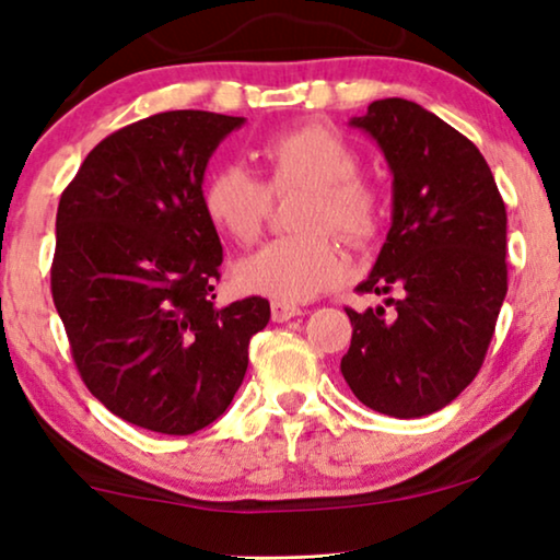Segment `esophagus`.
I'll return each mask as SVG.
<instances>
[{"label": "esophagus", "instance_id": "34e87169", "mask_svg": "<svg viewBox=\"0 0 560 560\" xmlns=\"http://www.w3.org/2000/svg\"><path fill=\"white\" fill-rule=\"evenodd\" d=\"M270 311H272V320H275V324H285V320L301 316V313H303L301 308H298V305L280 303V301H275V303L270 305Z\"/></svg>", "mask_w": 560, "mask_h": 560}]
</instances>
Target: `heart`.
<instances>
[{
  "label": "heart",
  "mask_w": 560,
  "mask_h": 560,
  "mask_svg": "<svg viewBox=\"0 0 560 560\" xmlns=\"http://www.w3.org/2000/svg\"><path fill=\"white\" fill-rule=\"evenodd\" d=\"M267 183L240 165L219 167L203 186V209L229 240H257L272 211V194L308 188L298 209L305 232L275 236L234 265V285L280 303H301L336 285L347 272L334 229L354 247L377 240L385 201L359 175V155L336 129L308 121L280 129L259 144Z\"/></svg>",
  "instance_id": "heart-1"
}]
</instances>
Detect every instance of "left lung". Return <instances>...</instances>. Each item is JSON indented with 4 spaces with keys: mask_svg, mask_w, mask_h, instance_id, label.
<instances>
[{
    "mask_svg": "<svg viewBox=\"0 0 560 560\" xmlns=\"http://www.w3.org/2000/svg\"><path fill=\"white\" fill-rule=\"evenodd\" d=\"M351 125L393 171V226L357 290L394 311L347 308L341 374L366 408L431 416L485 364L508 295V211L477 144L420 104L380 98Z\"/></svg>",
    "mask_w": 560,
    "mask_h": 560,
    "instance_id": "1",
    "label": "left lung"
}]
</instances>
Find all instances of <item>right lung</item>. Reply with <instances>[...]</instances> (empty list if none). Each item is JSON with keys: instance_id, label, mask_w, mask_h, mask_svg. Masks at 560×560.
Masks as SVG:
<instances>
[{"instance_id": "add662e5", "label": "right lung", "mask_w": 560, "mask_h": 560, "mask_svg": "<svg viewBox=\"0 0 560 560\" xmlns=\"http://www.w3.org/2000/svg\"><path fill=\"white\" fill-rule=\"evenodd\" d=\"M242 125L152 114L98 142L60 196L50 290L75 370L114 416L148 431L213 423L270 320L259 295L213 305L224 252L201 186L211 152Z\"/></svg>"}]
</instances>
